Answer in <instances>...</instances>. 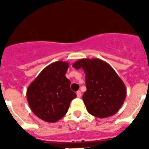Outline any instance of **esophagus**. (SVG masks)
<instances>
[{"label": "esophagus", "instance_id": "1", "mask_svg": "<svg viewBox=\"0 0 149 149\" xmlns=\"http://www.w3.org/2000/svg\"><path fill=\"white\" fill-rule=\"evenodd\" d=\"M77 97H80L82 95V93H81V91H77Z\"/></svg>", "mask_w": 149, "mask_h": 149}]
</instances>
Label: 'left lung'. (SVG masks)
<instances>
[{
    "mask_svg": "<svg viewBox=\"0 0 149 149\" xmlns=\"http://www.w3.org/2000/svg\"><path fill=\"white\" fill-rule=\"evenodd\" d=\"M86 74L83 100L91 115L105 118L118 112L126 98V87L108 63L100 58H81L72 64Z\"/></svg>",
    "mask_w": 149,
    "mask_h": 149,
    "instance_id": "left-lung-1",
    "label": "left lung"
}]
</instances>
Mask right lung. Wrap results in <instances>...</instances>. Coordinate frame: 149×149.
<instances>
[{
    "mask_svg": "<svg viewBox=\"0 0 149 149\" xmlns=\"http://www.w3.org/2000/svg\"><path fill=\"white\" fill-rule=\"evenodd\" d=\"M68 68L67 62L51 63L28 87L26 95L30 108L42 120L55 123L60 120L77 97L70 90V80L65 77Z\"/></svg>",
    "mask_w": 149,
    "mask_h": 149,
    "instance_id": "1",
    "label": "right lung"
}]
</instances>
